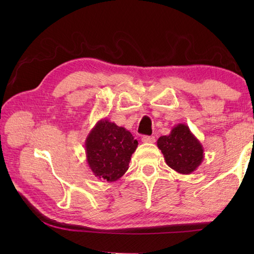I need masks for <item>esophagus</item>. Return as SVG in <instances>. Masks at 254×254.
<instances>
[{"instance_id":"34e87169","label":"esophagus","mask_w":254,"mask_h":254,"mask_svg":"<svg viewBox=\"0 0 254 254\" xmlns=\"http://www.w3.org/2000/svg\"><path fill=\"white\" fill-rule=\"evenodd\" d=\"M156 141L155 136H144L142 138V142L143 143H154Z\"/></svg>"}]
</instances>
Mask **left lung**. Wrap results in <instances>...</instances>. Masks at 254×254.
<instances>
[{
    "label": "left lung",
    "instance_id": "obj_1",
    "mask_svg": "<svg viewBox=\"0 0 254 254\" xmlns=\"http://www.w3.org/2000/svg\"><path fill=\"white\" fill-rule=\"evenodd\" d=\"M157 146L164 155L166 164L182 175L192 174L204 159L201 142L183 123L172 127L169 135L160 136Z\"/></svg>",
    "mask_w": 254,
    "mask_h": 254
}]
</instances>
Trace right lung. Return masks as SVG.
Instances as JSON below:
<instances>
[{"instance_id": "1", "label": "right lung", "mask_w": 254, "mask_h": 254, "mask_svg": "<svg viewBox=\"0 0 254 254\" xmlns=\"http://www.w3.org/2000/svg\"><path fill=\"white\" fill-rule=\"evenodd\" d=\"M137 145L130 131L101 119L86 137V160L95 177L115 182L128 169Z\"/></svg>"}]
</instances>
